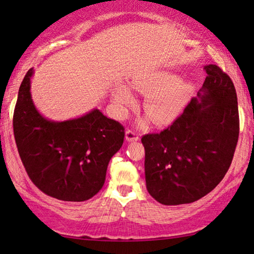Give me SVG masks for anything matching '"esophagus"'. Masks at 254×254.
I'll return each instance as SVG.
<instances>
[{
    "instance_id": "1",
    "label": "esophagus",
    "mask_w": 254,
    "mask_h": 254,
    "mask_svg": "<svg viewBox=\"0 0 254 254\" xmlns=\"http://www.w3.org/2000/svg\"><path fill=\"white\" fill-rule=\"evenodd\" d=\"M126 140L127 142H131V141H137L139 140V135L135 133L134 131H132L128 128V130L126 131Z\"/></svg>"
}]
</instances>
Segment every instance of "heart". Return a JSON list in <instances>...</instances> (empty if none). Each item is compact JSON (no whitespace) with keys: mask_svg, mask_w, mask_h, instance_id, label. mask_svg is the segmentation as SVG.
I'll return each instance as SVG.
<instances>
[{"mask_svg":"<svg viewBox=\"0 0 254 254\" xmlns=\"http://www.w3.org/2000/svg\"><path fill=\"white\" fill-rule=\"evenodd\" d=\"M133 86L142 92H149L143 109L154 123L169 124L175 121L187 103L190 86L168 73L148 74L134 79ZM114 101L121 112L134 104V97L126 85L116 86Z\"/></svg>","mask_w":254,"mask_h":254,"instance_id":"heart-1","label":"heart"}]
</instances>
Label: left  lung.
Wrapping results in <instances>:
<instances>
[{
  "label": "left lung",
  "mask_w": 254,
  "mask_h": 254,
  "mask_svg": "<svg viewBox=\"0 0 254 254\" xmlns=\"http://www.w3.org/2000/svg\"><path fill=\"white\" fill-rule=\"evenodd\" d=\"M207 76L197 98L160 133L141 138L146 187L164 205L192 203L209 194L232 164L240 133L234 83L220 67Z\"/></svg>",
  "instance_id": "left-lung-1"
}]
</instances>
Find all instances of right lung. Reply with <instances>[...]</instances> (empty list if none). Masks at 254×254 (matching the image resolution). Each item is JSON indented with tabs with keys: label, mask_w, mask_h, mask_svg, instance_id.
<instances>
[{
	"label": "right lung",
	"mask_w": 254,
	"mask_h": 254,
	"mask_svg": "<svg viewBox=\"0 0 254 254\" xmlns=\"http://www.w3.org/2000/svg\"><path fill=\"white\" fill-rule=\"evenodd\" d=\"M33 68L22 79L13 113L19 156L33 184L66 202L90 199L103 188L113 155L124 141V127L99 109L54 122L40 114L30 96Z\"/></svg>",
	"instance_id": "add662e5"
}]
</instances>
